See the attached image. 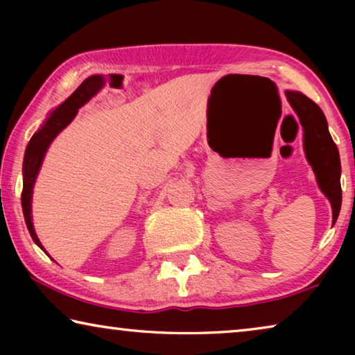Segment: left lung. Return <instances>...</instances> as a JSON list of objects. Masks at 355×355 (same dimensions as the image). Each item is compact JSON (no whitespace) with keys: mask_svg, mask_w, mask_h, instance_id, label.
<instances>
[{"mask_svg":"<svg viewBox=\"0 0 355 355\" xmlns=\"http://www.w3.org/2000/svg\"><path fill=\"white\" fill-rule=\"evenodd\" d=\"M286 97L304 127L305 155L316 173L318 184L330 200L335 224L341 208V164L338 148L329 133L327 120L315 101L305 97L304 94L293 91H286Z\"/></svg>","mask_w":355,"mask_h":355,"instance_id":"1","label":"left lung"}]
</instances>
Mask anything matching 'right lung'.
I'll return each instance as SVG.
<instances>
[{
  "mask_svg": "<svg viewBox=\"0 0 355 355\" xmlns=\"http://www.w3.org/2000/svg\"><path fill=\"white\" fill-rule=\"evenodd\" d=\"M101 86H103V80H101V76L87 78V80L84 81L55 112H51V116L48 117V120L44 123V127H42L37 133H34V136L31 137V141H29L26 147L25 159H23L21 207H23V214H25L29 235H31L34 243L37 244L40 249H44V245L40 244L33 227L31 199H33V188L35 183V177H37V172L40 169L42 159H44V155L46 152L48 146L51 144V141L55 139V137L61 133L65 127H67L71 120L75 119L78 110H80L83 105H86L87 101L100 91Z\"/></svg>",
  "mask_w": 355,
  "mask_h": 355,
  "instance_id": "add662e5",
  "label": "right lung"
}]
</instances>
